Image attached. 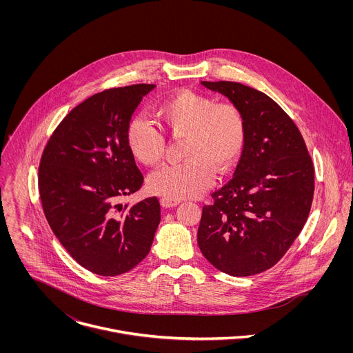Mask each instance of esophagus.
Masks as SVG:
<instances>
[{"label":"esophagus","mask_w":353,"mask_h":353,"mask_svg":"<svg viewBox=\"0 0 353 353\" xmlns=\"http://www.w3.org/2000/svg\"><path fill=\"white\" fill-rule=\"evenodd\" d=\"M179 202H181V200H178V199H171V197H161V199H160V203H161V206H164V208L175 206V205H178Z\"/></svg>","instance_id":"obj_1"}]
</instances>
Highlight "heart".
I'll list each match as a JSON object with an SVG mask.
<instances>
[{"label":"heart","instance_id":"b5f03b06","mask_svg":"<svg viewBox=\"0 0 353 353\" xmlns=\"http://www.w3.org/2000/svg\"><path fill=\"white\" fill-rule=\"evenodd\" d=\"M156 117L174 140L186 139V161L153 172L148 181L153 193L171 197H197L213 182L214 174H228L246 143L245 115L234 103H217L209 95L182 91L161 101ZM129 150L145 165H159L165 156L163 132L144 115H136L126 134Z\"/></svg>","mask_w":353,"mask_h":353}]
</instances>
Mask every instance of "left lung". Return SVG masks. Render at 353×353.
I'll use <instances>...</instances> for the list:
<instances>
[{"label": "left lung", "mask_w": 353, "mask_h": 353, "mask_svg": "<svg viewBox=\"0 0 353 353\" xmlns=\"http://www.w3.org/2000/svg\"><path fill=\"white\" fill-rule=\"evenodd\" d=\"M241 108L246 143L232 179L203 205L197 242L220 272L248 277L274 266L307 221L314 164L292 118L261 91L202 81Z\"/></svg>", "instance_id": "8db88e82"}]
</instances>
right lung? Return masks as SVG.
I'll return each instance as SVG.
<instances>
[{"label": "right lung", "instance_id": "1", "mask_svg": "<svg viewBox=\"0 0 353 353\" xmlns=\"http://www.w3.org/2000/svg\"><path fill=\"white\" fill-rule=\"evenodd\" d=\"M153 87L110 88L80 103L55 128L41 157L38 188L51 231L77 263L104 277L139 265L160 223L156 197L119 203L144 182L126 134Z\"/></svg>", "mask_w": 353, "mask_h": 353}]
</instances>
